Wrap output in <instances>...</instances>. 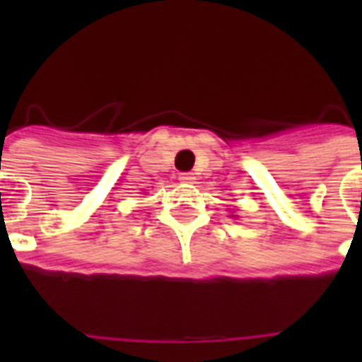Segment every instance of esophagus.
<instances>
[{
  "label": "esophagus",
  "mask_w": 362,
  "mask_h": 362,
  "mask_svg": "<svg viewBox=\"0 0 362 362\" xmlns=\"http://www.w3.org/2000/svg\"><path fill=\"white\" fill-rule=\"evenodd\" d=\"M178 178H180L182 182H189V184L195 180V176H193L192 173H180V176H178Z\"/></svg>",
  "instance_id": "esophagus-1"
}]
</instances>
